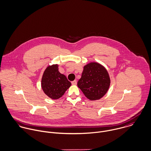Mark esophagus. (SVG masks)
<instances>
[{
    "mask_svg": "<svg viewBox=\"0 0 151 151\" xmlns=\"http://www.w3.org/2000/svg\"><path fill=\"white\" fill-rule=\"evenodd\" d=\"M71 84H72L73 85H76V84H77V81H76V80L73 81L71 82Z\"/></svg>",
    "mask_w": 151,
    "mask_h": 151,
    "instance_id": "esophagus-1",
    "label": "esophagus"
}]
</instances>
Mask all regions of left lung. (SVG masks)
Returning a JSON list of instances; mask_svg holds the SVG:
<instances>
[{
  "label": "left lung",
  "mask_w": 151,
  "mask_h": 151,
  "mask_svg": "<svg viewBox=\"0 0 151 151\" xmlns=\"http://www.w3.org/2000/svg\"><path fill=\"white\" fill-rule=\"evenodd\" d=\"M110 78L106 70L97 63L85 65L77 86L84 96L90 100H97L107 92Z\"/></svg>",
  "instance_id": "obj_1"
}]
</instances>
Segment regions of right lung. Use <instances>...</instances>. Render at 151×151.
Masks as SVG:
<instances>
[{"instance_id": "add662e5", "label": "right lung", "mask_w": 151, "mask_h": 151, "mask_svg": "<svg viewBox=\"0 0 151 151\" xmlns=\"http://www.w3.org/2000/svg\"><path fill=\"white\" fill-rule=\"evenodd\" d=\"M71 84L67 77L58 71L57 64L47 67L42 79L43 91L52 100L61 97Z\"/></svg>"}]
</instances>
